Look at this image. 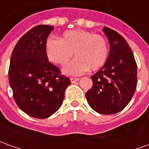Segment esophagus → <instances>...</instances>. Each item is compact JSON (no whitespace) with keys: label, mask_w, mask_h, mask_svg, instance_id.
Masks as SVG:
<instances>
[{"label":"esophagus","mask_w":149,"mask_h":149,"mask_svg":"<svg viewBox=\"0 0 149 149\" xmlns=\"http://www.w3.org/2000/svg\"><path fill=\"white\" fill-rule=\"evenodd\" d=\"M70 81H71L72 83H74V82H76V81H79V79L78 78H70Z\"/></svg>","instance_id":"1"}]
</instances>
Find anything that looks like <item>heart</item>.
<instances>
[{
    "mask_svg": "<svg viewBox=\"0 0 149 149\" xmlns=\"http://www.w3.org/2000/svg\"><path fill=\"white\" fill-rule=\"evenodd\" d=\"M46 56L50 62L65 67L73 56L74 61L64 69L67 75L77 76L88 69L102 68L109 56L106 39L100 34L82 29L66 31L59 39L49 37L45 43Z\"/></svg>",
    "mask_w": 149,
    "mask_h": 149,
    "instance_id": "b5f03b06",
    "label": "heart"
}]
</instances>
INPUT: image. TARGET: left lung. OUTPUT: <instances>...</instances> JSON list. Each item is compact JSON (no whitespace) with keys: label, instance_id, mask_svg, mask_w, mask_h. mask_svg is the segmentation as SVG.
Instances as JSON below:
<instances>
[{"label":"left lung","instance_id":"1","mask_svg":"<svg viewBox=\"0 0 149 149\" xmlns=\"http://www.w3.org/2000/svg\"><path fill=\"white\" fill-rule=\"evenodd\" d=\"M103 31L109 41V54L104 65L91 77L93 87L85 97L96 112L111 115L130 102L137 84V65L125 38L109 28Z\"/></svg>","mask_w":149,"mask_h":149}]
</instances>
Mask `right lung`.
<instances>
[{
    "label": "right lung",
    "instance_id": "add662e5",
    "mask_svg": "<svg viewBox=\"0 0 149 149\" xmlns=\"http://www.w3.org/2000/svg\"><path fill=\"white\" fill-rule=\"evenodd\" d=\"M52 25L40 24L18 40L10 58L9 84L18 107L32 117L45 119L61 106L70 79L49 62L45 43Z\"/></svg>",
    "mask_w": 149,
    "mask_h": 149
}]
</instances>
